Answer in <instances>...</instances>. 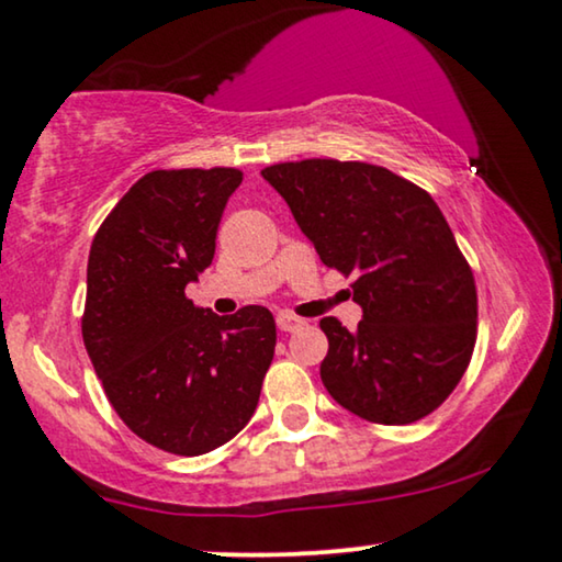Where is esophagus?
<instances>
[{
  "label": "esophagus",
  "mask_w": 562,
  "mask_h": 562,
  "mask_svg": "<svg viewBox=\"0 0 562 562\" xmlns=\"http://www.w3.org/2000/svg\"><path fill=\"white\" fill-rule=\"evenodd\" d=\"M300 325H305V321H300L297 315H292V313H280V315H278V328H280L282 333L297 330Z\"/></svg>",
  "instance_id": "34e87169"
}]
</instances>
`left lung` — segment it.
Segmentation results:
<instances>
[{
  "mask_svg": "<svg viewBox=\"0 0 562 562\" xmlns=\"http://www.w3.org/2000/svg\"><path fill=\"white\" fill-rule=\"evenodd\" d=\"M262 176L288 201L323 265L353 274L363 321L323 317L321 379L350 414L404 426L462 381L476 340L472 267L429 191L383 166L335 158L274 164Z\"/></svg>",
  "mask_w": 562,
  "mask_h": 562,
  "instance_id": "obj_1",
  "label": "left lung"
}]
</instances>
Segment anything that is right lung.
Masks as SVG:
<instances>
[{
  "mask_svg": "<svg viewBox=\"0 0 562 562\" xmlns=\"http://www.w3.org/2000/svg\"><path fill=\"white\" fill-rule=\"evenodd\" d=\"M239 169H158L95 232L82 340L115 414L150 447L206 454L245 429L272 363L262 305L216 315L187 297L212 265Z\"/></svg>",
  "mask_w": 562,
  "mask_h": 562,
  "instance_id": "right-lung-1",
  "label": "right lung"
}]
</instances>
